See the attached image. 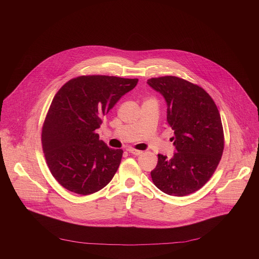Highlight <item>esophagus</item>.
<instances>
[{
	"label": "esophagus",
	"mask_w": 259,
	"mask_h": 259,
	"mask_svg": "<svg viewBox=\"0 0 259 259\" xmlns=\"http://www.w3.org/2000/svg\"><path fill=\"white\" fill-rule=\"evenodd\" d=\"M127 151L132 154V155H135V156H139L140 154H142L141 151H138V150H134V149H131V147H129V149H127Z\"/></svg>",
	"instance_id": "obj_1"
}]
</instances>
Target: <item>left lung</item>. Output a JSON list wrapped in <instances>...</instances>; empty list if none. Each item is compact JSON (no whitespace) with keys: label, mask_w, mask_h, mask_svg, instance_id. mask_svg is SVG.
Instances as JSON below:
<instances>
[{"label":"left lung","mask_w":259,"mask_h":259,"mask_svg":"<svg viewBox=\"0 0 259 259\" xmlns=\"http://www.w3.org/2000/svg\"><path fill=\"white\" fill-rule=\"evenodd\" d=\"M146 83L166 100L176 150L171 159L158 155V164L151 172L153 182L170 196L193 194L210 179L224 153L217 106L203 88L177 77L152 78Z\"/></svg>","instance_id":"8db88e82"}]
</instances>
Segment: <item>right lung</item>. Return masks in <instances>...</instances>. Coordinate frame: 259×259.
<instances>
[{"label": "right lung", "mask_w": 259, "mask_h": 259, "mask_svg": "<svg viewBox=\"0 0 259 259\" xmlns=\"http://www.w3.org/2000/svg\"><path fill=\"white\" fill-rule=\"evenodd\" d=\"M138 79L81 76L55 94L42 129L47 165L61 186L79 195L103 189L116 174L122 150L108 147L96 133L102 118Z\"/></svg>", "instance_id": "obj_1"}]
</instances>
